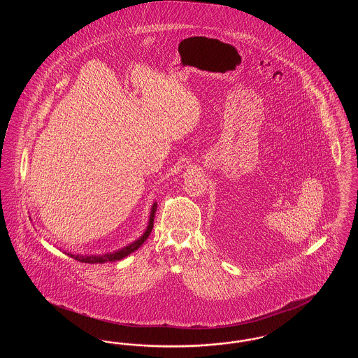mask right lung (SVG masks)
<instances>
[{
	"label": "right lung",
	"mask_w": 358,
	"mask_h": 358,
	"mask_svg": "<svg viewBox=\"0 0 358 358\" xmlns=\"http://www.w3.org/2000/svg\"><path fill=\"white\" fill-rule=\"evenodd\" d=\"M155 210H157V203H154L152 209H150V219H149V224H148V228L145 231V234L139 238H136V241H133L131 244L123 247L122 250L118 251H114V252H108V254H101V255H73V254H67L69 257L78 260V262H82V263H90V264H96V263H106V262H117L120 260L123 257H126L127 255H130L131 252L136 251L145 241L146 238H149L152 229H153L154 225V216H155Z\"/></svg>",
	"instance_id": "obj_1"
}]
</instances>
